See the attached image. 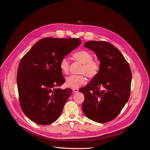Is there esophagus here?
<instances>
[{
	"mask_svg": "<svg viewBox=\"0 0 150 150\" xmlns=\"http://www.w3.org/2000/svg\"><path fill=\"white\" fill-rule=\"evenodd\" d=\"M72 90H73V92H74V93H76V92H78V91H79V89H78V88H76V89H72Z\"/></svg>",
	"mask_w": 150,
	"mask_h": 150,
	"instance_id": "1",
	"label": "esophagus"
}]
</instances>
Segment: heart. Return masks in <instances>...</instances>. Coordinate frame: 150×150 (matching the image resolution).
I'll list each match as a JSON object with an SVG mask.
<instances>
[{"instance_id":"heart-1","label":"heart","mask_w":150,"mask_h":150,"mask_svg":"<svg viewBox=\"0 0 150 150\" xmlns=\"http://www.w3.org/2000/svg\"><path fill=\"white\" fill-rule=\"evenodd\" d=\"M73 57L75 60L83 64L80 71L81 74H84L91 78L97 76L100 70V64L98 61L93 59V56L91 52L87 50H80L74 53ZM69 67V59L66 57H63L59 62V68L61 72L64 74H68ZM86 82V78L84 74L70 76L66 80L67 86L73 89L79 88Z\"/></svg>"}]
</instances>
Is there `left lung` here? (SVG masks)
I'll return each instance as SVG.
<instances>
[{
  "label": "left lung",
  "mask_w": 150,
  "mask_h": 150,
  "mask_svg": "<svg viewBox=\"0 0 150 150\" xmlns=\"http://www.w3.org/2000/svg\"><path fill=\"white\" fill-rule=\"evenodd\" d=\"M84 47L96 53L100 70L86 87L83 112L89 119L103 123L119 115L130 96L132 74L128 62L115 46L105 41H89Z\"/></svg>",
  "instance_id": "left-lung-1"
}]
</instances>
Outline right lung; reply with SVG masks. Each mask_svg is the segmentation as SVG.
Returning <instances> with one entry per match:
<instances>
[{"label": "right lung", "mask_w": 150, "mask_h": 150, "mask_svg": "<svg viewBox=\"0 0 150 150\" xmlns=\"http://www.w3.org/2000/svg\"><path fill=\"white\" fill-rule=\"evenodd\" d=\"M81 42L76 38H45L21 60L17 74L19 103L35 123L49 125L61 115L72 90L59 88L65 83L59 62Z\"/></svg>", "instance_id": "1"}]
</instances>
